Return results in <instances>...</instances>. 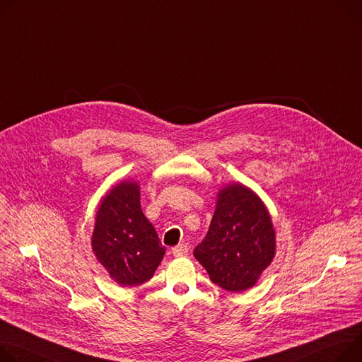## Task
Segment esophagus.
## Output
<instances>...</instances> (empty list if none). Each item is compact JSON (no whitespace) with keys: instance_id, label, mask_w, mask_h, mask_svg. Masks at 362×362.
<instances>
[{"instance_id":"obj_1","label":"esophagus","mask_w":362,"mask_h":362,"mask_svg":"<svg viewBox=\"0 0 362 362\" xmlns=\"http://www.w3.org/2000/svg\"><path fill=\"white\" fill-rule=\"evenodd\" d=\"M187 252H189V248L185 244H180V245L172 248V254L175 257H185V255H187Z\"/></svg>"}]
</instances>
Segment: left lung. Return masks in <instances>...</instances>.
Segmentation results:
<instances>
[{"mask_svg": "<svg viewBox=\"0 0 362 362\" xmlns=\"http://www.w3.org/2000/svg\"><path fill=\"white\" fill-rule=\"evenodd\" d=\"M194 258L209 279L228 291L254 287L276 255V231L259 196L243 183L225 185L205 240Z\"/></svg>", "mask_w": 362, "mask_h": 362, "instance_id": "8db88e82", "label": "left lung"}]
</instances>
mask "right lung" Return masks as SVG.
<instances>
[{
    "label": "right lung",
    "instance_id": "right-lung-1",
    "mask_svg": "<svg viewBox=\"0 0 362 362\" xmlns=\"http://www.w3.org/2000/svg\"><path fill=\"white\" fill-rule=\"evenodd\" d=\"M92 251L110 277L122 287L150 280L164 248L140 205V185L122 180L112 186L95 215Z\"/></svg>",
    "mask_w": 362,
    "mask_h": 362
}]
</instances>
